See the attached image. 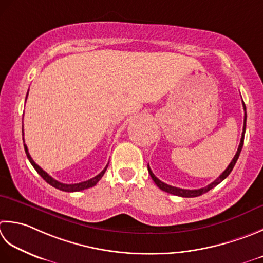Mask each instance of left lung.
<instances>
[{"label":"left lung","mask_w":263,"mask_h":263,"mask_svg":"<svg viewBox=\"0 0 263 263\" xmlns=\"http://www.w3.org/2000/svg\"><path fill=\"white\" fill-rule=\"evenodd\" d=\"M243 108H244V110H245V115H244V125H243V133H241V138H240V142H239V146H238V149H237V153H236V155L234 156L233 161L230 162L228 167L224 170V171L222 172V174H220V177H219L218 179H215L212 183L208 184L206 187L200 188V189H194V190H190V189H181V188L170 186V184H166V183L162 182L161 180L157 179V178L155 177V174L153 173L151 167H149V165H148V172H149V174H151V177H152V179L154 180V182L156 183V186H157L159 189H162L163 192H166V193H168V194L176 195V196H181V197H197V196H200V195L208 193L209 190L214 188L215 186H218V184H219L220 182H222L223 180L229 176L230 172L233 171L235 164H236V162H237V159H238V157H239V154H240V152H241V148H243V145H244V136H245V130H246V117H248V116H246V107H245L244 101H243Z\"/></svg>","instance_id":"8db88e82"}]
</instances>
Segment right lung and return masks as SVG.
Here are the masks:
<instances>
[{
    "instance_id": "right-lung-1",
    "label": "right lung",
    "mask_w": 263,
    "mask_h": 263,
    "mask_svg": "<svg viewBox=\"0 0 263 263\" xmlns=\"http://www.w3.org/2000/svg\"><path fill=\"white\" fill-rule=\"evenodd\" d=\"M27 95H28V93H27ZM26 98H27V97H26ZM23 135H24V130H23ZM23 140H24V138H23ZM24 147H25L26 155H27V158L29 159L30 164H32L33 167L36 170V171H37V173L40 174V176L42 177L49 184H51V186L57 188V189H59V190H63V192H68V193L81 192V190H84V189H87V188H91V187L96 186V184L98 183V181H99V180L102 178V176H104V174H105L106 170H107V167H108V164H109V163H108L107 165H106V167H105L104 170H102V171H101L99 174H98V176H96L95 178H92V179H90V180H86V181L80 182V183L67 184V183H63V182L57 181V180H54L52 177H50L49 174L46 173L45 171H43V170L41 168V167L37 165V164H36V163L33 161V158L30 157L29 153H28V149H27V146H26L25 143H24Z\"/></svg>"
}]
</instances>
